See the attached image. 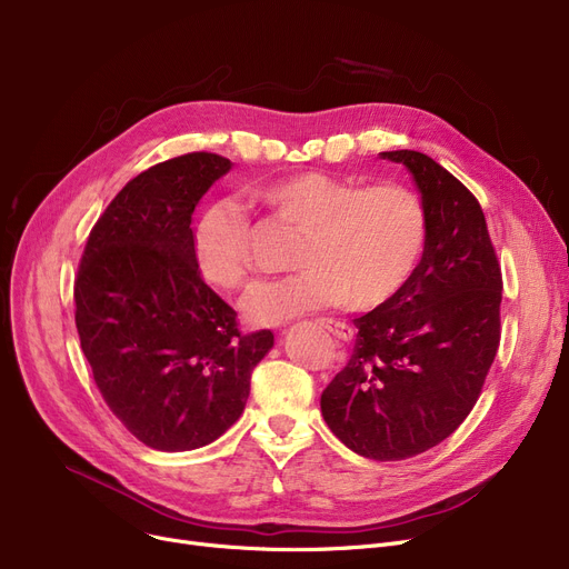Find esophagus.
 I'll return each mask as SVG.
<instances>
[{
    "mask_svg": "<svg viewBox=\"0 0 569 569\" xmlns=\"http://www.w3.org/2000/svg\"><path fill=\"white\" fill-rule=\"evenodd\" d=\"M320 325L325 327L327 332L330 335H335L339 341H352V337H355V330L350 325H346V322H341V320H335V318H322L320 320Z\"/></svg>",
    "mask_w": 569,
    "mask_h": 569,
    "instance_id": "esophagus-1",
    "label": "esophagus"
}]
</instances>
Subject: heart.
Listing matches in <instances>:
<instances>
[{
	"label": "heart",
	"mask_w": 569,
	"mask_h": 569,
	"mask_svg": "<svg viewBox=\"0 0 569 569\" xmlns=\"http://www.w3.org/2000/svg\"><path fill=\"white\" fill-rule=\"evenodd\" d=\"M253 200L300 230L297 272L256 283L242 300L256 327H279L327 307L369 311L395 297L422 258L427 212L412 189L307 170L258 184ZM251 223L234 200L209 204L193 228V262L204 283L237 290L249 279Z\"/></svg>",
	"instance_id": "b5f03b06"
}]
</instances>
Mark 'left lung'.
I'll use <instances>...</instances> for the list:
<instances>
[{"mask_svg": "<svg viewBox=\"0 0 569 569\" xmlns=\"http://www.w3.org/2000/svg\"><path fill=\"white\" fill-rule=\"evenodd\" d=\"M378 157L412 174L425 253L395 297L352 320L350 362L320 410L352 452L401 461L455 433L480 397L500 341L502 279L482 207L455 174L415 149Z\"/></svg>", "mask_w": 569, "mask_h": 569, "instance_id": "1", "label": "left lung"}]
</instances>
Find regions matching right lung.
<instances>
[{"instance_id":"1","label":"right lung","mask_w":569,"mask_h":569,"mask_svg":"<svg viewBox=\"0 0 569 569\" xmlns=\"http://www.w3.org/2000/svg\"><path fill=\"white\" fill-rule=\"evenodd\" d=\"M232 163L193 152L133 177L97 221L78 267L76 327L99 392L140 442L198 450L244 412L269 330L234 311L193 262L191 217Z\"/></svg>"}]
</instances>
